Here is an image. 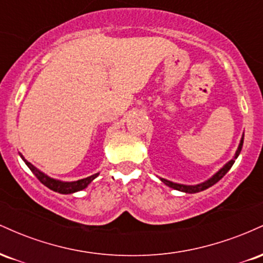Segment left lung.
Wrapping results in <instances>:
<instances>
[{
	"label": "left lung",
	"mask_w": 263,
	"mask_h": 263,
	"mask_svg": "<svg viewBox=\"0 0 263 263\" xmlns=\"http://www.w3.org/2000/svg\"><path fill=\"white\" fill-rule=\"evenodd\" d=\"M242 144H243V135H242V137H241L240 143H238V147H237L236 152H235V156L232 157V159H230V161H229L228 163H225V164L222 165V167L220 168V170L216 172V173L214 174L213 177H210L209 179H206L203 183L194 184V185H186V184H179V183L171 182V180L164 179V178H159V179H161L162 182L165 184V185L170 186V188L179 190V192H183V193H189V194H194V193L203 192V190L210 188V186H213L214 184L218 183L219 180L221 179V178L224 177L229 171H230V168L232 167V164H234V163H235V159L237 158L238 155H240L241 149H242Z\"/></svg>",
	"instance_id": "left-lung-1"
}]
</instances>
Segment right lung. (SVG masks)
I'll return each instance as SVG.
<instances>
[{"label":"right lung","instance_id":"1","mask_svg":"<svg viewBox=\"0 0 263 263\" xmlns=\"http://www.w3.org/2000/svg\"><path fill=\"white\" fill-rule=\"evenodd\" d=\"M20 156H21V158L23 159V162L27 164V167H28L29 170L33 172V174L38 178L39 182L43 183L45 186H48V188H49L50 190H53V192L60 193V194H73V193L80 192V190L85 189L86 186L89 185V184L99 176V173H96V174H92V176H90L87 178H84V179L74 180V182H64V180L55 179V178H52V177L48 176V174L43 173V172L39 171L37 167H34L32 163H29L28 161H27V159L22 155H21V153H20Z\"/></svg>","mask_w":263,"mask_h":263}]
</instances>
